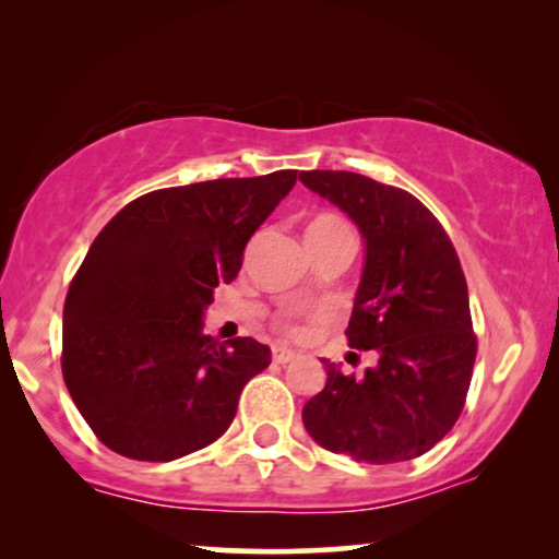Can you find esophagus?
<instances>
[{"mask_svg":"<svg viewBox=\"0 0 559 559\" xmlns=\"http://www.w3.org/2000/svg\"><path fill=\"white\" fill-rule=\"evenodd\" d=\"M295 356H297V354H295L293 348H285V346H274V348H272L274 364H289Z\"/></svg>","mask_w":559,"mask_h":559,"instance_id":"1","label":"esophagus"}]
</instances>
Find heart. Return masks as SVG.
<instances>
[{"label": "heart", "mask_w": 559, "mask_h": 559, "mask_svg": "<svg viewBox=\"0 0 559 559\" xmlns=\"http://www.w3.org/2000/svg\"><path fill=\"white\" fill-rule=\"evenodd\" d=\"M335 228H348V226L343 224L341 218H335V216H318L308 226V231H335Z\"/></svg>", "instance_id": "obj_1"}]
</instances>
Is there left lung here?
<instances>
[{
  "mask_svg": "<svg viewBox=\"0 0 559 559\" xmlns=\"http://www.w3.org/2000/svg\"><path fill=\"white\" fill-rule=\"evenodd\" d=\"M300 182L361 231L346 335L350 348L379 354L358 379L323 358L328 381L302 407L305 430L356 463L412 461L453 430L471 386L476 335L461 259L407 190L346 170H308Z\"/></svg>",
  "mask_w": 559,
  "mask_h": 559,
  "instance_id": "obj_1",
  "label": "left lung"
}]
</instances>
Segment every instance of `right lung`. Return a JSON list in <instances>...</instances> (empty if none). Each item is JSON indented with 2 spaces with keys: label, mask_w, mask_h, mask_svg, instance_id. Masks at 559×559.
<instances>
[{
  "label": "right lung",
  "mask_w": 559,
  "mask_h": 559,
  "mask_svg": "<svg viewBox=\"0 0 559 559\" xmlns=\"http://www.w3.org/2000/svg\"><path fill=\"white\" fill-rule=\"evenodd\" d=\"M297 170L163 188L124 205L91 243L63 308V379L96 438L132 461L170 463L228 430L272 350L203 333L218 282Z\"/></svg>",
  "instance_id": "right-lung-1"
}]
</instances>
